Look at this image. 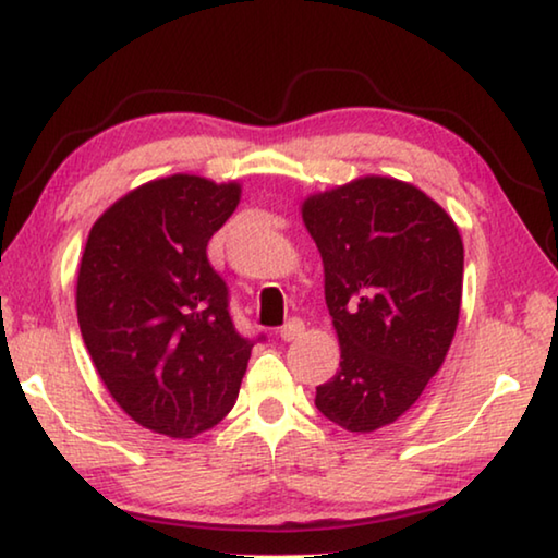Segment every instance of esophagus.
Masks as SVG:
<instances>
[{"mask_svg": "<svg viewBox=\"0 0 558 558\" xmlns=\"http://www.w3.org/2000/svg\"><path fill=\"white\" fill-rule=\"evenodd\" d=\"M304 331H306V327H304L302 319H289L284 327H281L279 337L284 341H296V339L304 337Z\"/></svg>", "mask_w": 558, "mask_h": 558, "instance_id": "obj_1", "label": "esophagus"}]
</instances>
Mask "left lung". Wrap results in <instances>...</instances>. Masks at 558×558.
I'll use <instances>...</instances> for the list:
<instances>
[{"instance_id": "8db88e82", "label": "left lung", "mask_w": 558, "mask_h": 558, "mask_svg": "<svg viewBox=\"0 0 558 558\" xmlns=\"http://www.w3.org/2000/svg\"><path fill=\"white\" fill-rule=\"evenodd\" d=\"M302 219L341 347L314 404L347 432H376L416 404L447 359L464 287L461 234L432 196L374 174L306 196Z\"/></svg>"}]
</instances>
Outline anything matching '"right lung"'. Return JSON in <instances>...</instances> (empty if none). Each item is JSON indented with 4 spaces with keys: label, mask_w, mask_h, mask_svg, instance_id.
Wrapping results in <instances>:
<instances>
[{
    "label": "right lung",
    "mask_w": 558,
    "mask_h": 558,
    "mask_svg": "<svg viewBox=\"0 0 558 558\" xmlns=\"http://www.w3.org/2000/svg\"><path fill=\"white\" fill-rule=\"evenodd\" d=\"M242 186L171 174L94 221L76 277L82 339L111 399L136 424L192 439L225 418L252 341L234 329L207 244Z\"/></svg>",
    "instance_id": "obj_1"
}]
</instances>
